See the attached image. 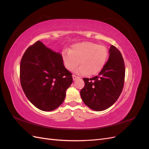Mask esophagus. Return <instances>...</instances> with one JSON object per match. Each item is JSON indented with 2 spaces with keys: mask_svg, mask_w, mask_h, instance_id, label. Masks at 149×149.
I'll return each instance as SVG.
<instances>
[{
  "mask_svg": "<svg viewBox=\"0 0 149 149\" xmlns=\"http://www.w3.org/2000/svg\"><path fill=\"white\" fill-rule=\"evenodd\" d=\"M79 77V76H76V75H74V74H73V80L74 81V80H76V79H78Z\"/></svg>",
  "mask_w": 149,
  "mask_h": 149,
  "instance_id": "esophagus-1",
  "label": "esophagus"
}]
</instances>
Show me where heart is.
<instances>
[{
	"instance_id": "1",
	"label": "heart",
	"mask_w": 149,
	"mask_h": 149,
	"mask_svg": "<svg viewBox=\"0 0 149 149\" xmlns=\"http://www.w3.org/2000/svg\"><path fill=\"white\" fill-rule=\"evenodd\" d=\"M108 49L104 45L96 43L84 42L73 45L69 51L61 53L63 65L69 71L76 70L80 74L94 75L97 74L104 67L108 58Z\"/></svg>"
}]
</instances>
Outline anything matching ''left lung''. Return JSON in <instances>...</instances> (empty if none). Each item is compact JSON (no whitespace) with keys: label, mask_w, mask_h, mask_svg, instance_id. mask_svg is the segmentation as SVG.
Wrapping results in <instances>:
<instances>
[{"label":"left lung","mask_w":149,"mask_h":149,"mask_svg":"<svg viewBox=\"0 0 149 149\" xmlns=\"http://www.w3.org/2000/svg\"><path fill=\"white\" fill-rule=\"evenodd\" d=\"M125 65L122 54L111 45L108 61L98 75L83 78L84 87L80 94L84 103L96 111H104L118 100L123 91Z\"/></svg>","instance_id":"1"}]
</instances>
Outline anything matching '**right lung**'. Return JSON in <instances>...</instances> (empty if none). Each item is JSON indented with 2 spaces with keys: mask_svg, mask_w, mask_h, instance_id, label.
Masks as SVG:
<instances>
[{
  "mask_svg": "<svg viewBox=\"0 0 149 149\" xmlns=\"http://www.w3.org/2000/svg\"><path fill=\"white\" fill-rule=\"evenodd\" d=\"M22 88L31 103L43 111H52L64 101L66 91L73 83L61 55L40 41L26 49L20 65Z\"/></svg>",
  "mask_w": 149,
  "mask_h": 149,
  "instance_id": "1",
  "label": "right lung"
}]
</instances>
